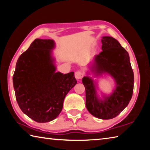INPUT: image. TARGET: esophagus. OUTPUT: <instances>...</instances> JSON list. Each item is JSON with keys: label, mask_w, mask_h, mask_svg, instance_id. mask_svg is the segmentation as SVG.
<instances>
[{"label": "esophagus", "mask_w": 150, "mask_h": 150, "mask_svg": "<svg viewBox=\"0 0 150 150\" xmlns=\"http://www.w3.org/2000/svg\"><path fill=\"white\" fill-rule=\"evenodd\" d=\"M75 77L76 78V79H77V80L81 79H82V77H83L82 73H81V71H77L75 73Z\"/></svg>", "instance_id": "esophagus-1"}]
</instances>
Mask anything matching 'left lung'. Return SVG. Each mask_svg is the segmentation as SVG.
<instances>
[{
	"instance_id": "obj_1",
	"label": "left lung",
	"mask_w": 150,
	"mask_h": 150,
	"mask_svg": "<svg viewBox=\"0 0 150 150\" xmlns=\"http://www.w3.org/2000/svg\"><path fill=\"white\" fill-rule=\"evenodd\" d=\"M101 42L103 52L93 57L82 83L85 87L88 111L96 118L108 120L118 116L128 105L132 96L134 77L128 53L118 40L111 36H103ZM104 75L110 76L115 81L110 94L100 91L98 81L93 79Z\"/></svg>"
}]
</instances>
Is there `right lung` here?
I'll return each instance as SVG.
<instances>
[{"instance_id":"obj_1","label":"right lung","mask_w":150,"mask_h":150,"mask_svg":"<svg viewBox=\"0 0 150 150\" xmlns=\"http://www.w3.org/2000/svg\"><path fill=\"white\" fill-rule=\"evenodd\" d=\"M54 40L35 39L18 59L13 75L17 103L37 122H48L59 115L63 100L77 84L74 72H56Z\"/></svg>"}]
</instances>
